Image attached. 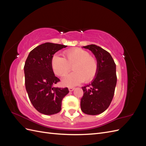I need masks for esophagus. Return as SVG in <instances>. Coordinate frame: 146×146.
I'll return each mask as SVG.
<instances>
[{"label": "esophagus", "mask_w": 146, "mask_h": 146, "mask_svg": "<svg viewBox=\"0 0 146 146\" xmlns=\"http://www.w3.org/2000/svg\"><path fill=\"white\" fill-rule=\"evenodd\" d=\"M74 89H75V88H74V87H69V91L70 92H71V91H74Z\"/></svg>", "instance_id": "obj_1"}]
</instances>
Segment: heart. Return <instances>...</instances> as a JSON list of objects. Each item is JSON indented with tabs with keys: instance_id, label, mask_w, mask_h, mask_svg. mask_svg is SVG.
<instances>
[{
	"instance_id": "heart-1",
	"label": "heart",
	"mask_w": 146,
	"mask_h": 146,
	"mask_svg": "<svg viewBox=\"0 0 146 146\" xmlns=\"http://www.w3.org/2000/svg\"><path fill=\"white\" fill-rule=\"evenodd\" d=\"M64 56L54 55L51 59L53 71L60 77L66 76L72 66L74 72L63 79L64 86H76L83 81L88 83L96 77L99 70L98 61L90 55L89 52L80 48H73L64 51Z\"/></svg>"
}]
</instances>
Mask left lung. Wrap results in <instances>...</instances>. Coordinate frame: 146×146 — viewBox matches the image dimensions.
<instances>
[{"instance_id":"left-lung-1","label":"left lung","mask_w":146,"mask_h":146,"mask_svg":"<svg viewBox=\"0 0 146 146\" xmlns=\"http://www.w3.org/2000/svg\"><path fill=\"white\" fill-rule=\"evenodd\" d=\"M90 50L98 61V74L90 85L82 87V111L90 115H97L105 111L113 98L117 82L116 64L107 51L94 44L84 46Z\"/></svg>"}]
</instances>
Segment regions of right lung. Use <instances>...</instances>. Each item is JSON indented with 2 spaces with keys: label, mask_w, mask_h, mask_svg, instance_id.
I'll list each match as a JSON object with an SVG mask.
<instances>
[{
  "label": "right lung",
  "mask_w": 146,
  "mask_h": 146,
  "mask_svg": "<svg viewBox=\"0 0 146 146\" xmlns=\"http://www.w3.org/2000/svg\"><path fill=\"white\" fill-rule=\"evenodd\" d=\"M67 46L46 42L31 51L24 65L25 85L29 99L37 111L46 115L61 111V102L69 93L68 88L53 87L60 80L51 67L55 53Z\"/></svg>",
  "instance_id": "add662e5"
}]
</instances>
